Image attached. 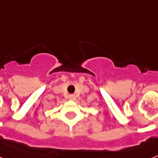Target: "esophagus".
<instances>
[{
	"label": "esophagus",
	"instance_id": "obj_1",
	"mask_svg": "<svg viewBox=\"0 0 158 158\" xmlns=\"http://www.w3.org/2000/svg\"><path fill=\"white\" fill-rule=\"evenodd\" d=\"M69 98L70 100H74V99L76 98V97H75V95L74 94H69Z\"/></svg>",
	"mask_w": 158,
	"mask_h": 158
}]
</instances>
